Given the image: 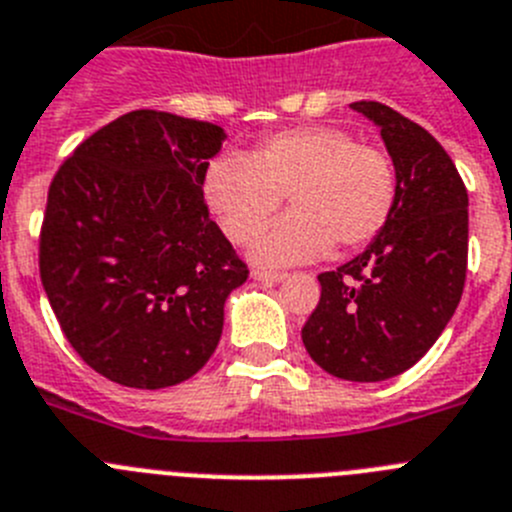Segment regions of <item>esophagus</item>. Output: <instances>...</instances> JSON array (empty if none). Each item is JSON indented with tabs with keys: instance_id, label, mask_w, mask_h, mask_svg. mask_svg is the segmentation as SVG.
I'll return each instance as SVG.
<instances>
[{
	"instance_id": "1",
	"label": "esophagus",
	"mask_w": 512,
	"mask_h": 512,
	"mask_svg": "<svg viewBox=\"0 0 512 512\" xmlns=\"http://www.w3.org/2000/svg\"><path fill=\"white\" fill-rule=\"evenodd\" d=\"M252 278L262 280V283H280V280H285L288 275L278 273V270H262V267H255V270H252Z\"/></svg>"
}]
</instances>
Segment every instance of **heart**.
Wrapping results in <instances>:
<instances>
[{
	"instance_id": "obj_1",
	"label": "heart",
	"mask_w": 512,
	"mask_h": 512,
	"mask_svg": "<svg viewBox=\"0 0 512 512\" xmlns=\"http://www.w3.org/2000/svg\"><path fill=\"white\" fill-rule=\"evenodd\" d=\"M201 186L211 214L237 245L255 239L289 196L294 211L252 245V257L265 265L311 260L331 245L362 250L390 222L398 199L393 158L326 124L275 132L247 158H216Z\"/></svg>"
}]
</instances>
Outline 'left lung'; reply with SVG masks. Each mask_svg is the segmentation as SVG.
Here are the masks:
<instances>
[{
    "label": "left lung",
    "instance_id": "1",
    "mask_svg": "<svg viewBox=\"0 0 512 512\" xmlns=\"http://www.w3.org/2000/svg\"><path fill=\"white\" fill-rule=\"evenodd\" d=\"M380 127L398 199L362 255L319 275L321 298L303 324L321 370L380 382L413 367L454 316L467 278V188L444 147L380 101H354Z\"/></svg>",
    "mask_w": 512,
    "mask_h": 512
}]
</instances>
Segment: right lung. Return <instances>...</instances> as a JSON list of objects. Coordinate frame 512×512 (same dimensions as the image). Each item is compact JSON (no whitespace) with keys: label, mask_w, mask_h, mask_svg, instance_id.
I'll return each mask as SVG.
<instances>
[{"label":"right lung","mask_w":512,"mask_h":512,"mask_svg":"<svg viewBox=\"0 0 512 512\" xmlns=\"http://www.w3.org/2000/svg\"><path fill=\"white\" fill-rule=\"evenodd\" d=\"M219 124L137 109L86 137L48 188L40 280L91 370L124 388L193 377L250 270L204 201Z\"/></svg>","instance_id":"1"}]
</instances>
